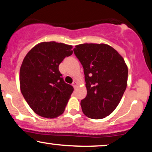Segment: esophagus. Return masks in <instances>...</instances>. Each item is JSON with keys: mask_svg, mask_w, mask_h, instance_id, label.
Masks as SVG:
<instances>
[{"mask_svg": "<svg viewBox=\"0 0 152 152\" xmlns=\"http://www.w3.org/2000/svg\"><path fill=\"white\" fill-rule=\"evenodd\" d=\"M72 85L73 86V87H74V88H76L77 85V82L76 81H74V82H72Z\"/></svg>", "mask_w": 152, "mask_h": 152, "instance_id": "obj_1", "label": "esophagus"}]
</instances>
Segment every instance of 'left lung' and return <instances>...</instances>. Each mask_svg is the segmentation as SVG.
I'll use <instances>...</instances> for the list:
<instances>
[{"label": "left lung", "mask_w": 152, "mask_h": 152, "mask_svg": "<svg viewBox=\"0 0 152 152\" xmlns=\"http://www.w3.org/2000/svg\"><path fill=\"white\" fill-rule=\"evenodd\" d=\"M73 50L84 68L87 90L80 103L82 112L89 118H104L121 102L127 87L128 67L107 44H80Z\"/></svg>", "instance_id": "obj_1"}]
</instances>
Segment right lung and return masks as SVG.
<instances>
[{"instance_id":"1","label":"right lung","mask_w":152,"mask_h":152,"mask_svg":"<svg viewBox=\"0 0 152 152\" xmlns=\"http://www.w3.org/2000/svg\"><path fill=\"white\" fill-rule=\"evenodd\" d=\"M72 48L62 43L42 42L24 57L20 70V89L37 115L54 118L64 112L74 89L64 82L58 67L72 55Z\"/></svg>"}]
</instances>
